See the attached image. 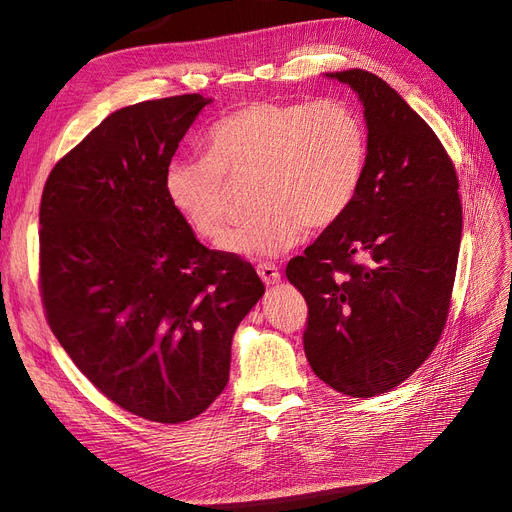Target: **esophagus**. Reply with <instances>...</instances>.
Wrapping results in <instances>:
<instances>
[{
  "label": "esophagus",
  "mask_w": 512,
  "mask_h": 512,
  "mask_svg": "<svg viewBox=\"0 0 512 512\" xmlns=\"http://www.w3.org/2000/svg\"><path fill=\"white\" fill-rule=\"evenodd\" d=\"M258 275H260V280L265 282L267 286H275V284H280V271H277V267L275 265H271V262H260L258 265Z\"/></svg>",
  "instance_id": "34e87169"
}]
</instances>
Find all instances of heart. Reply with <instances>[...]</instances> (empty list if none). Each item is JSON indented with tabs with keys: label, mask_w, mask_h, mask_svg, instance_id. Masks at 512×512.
Here are the masks:
<instances>
[{
	"label": "heart",
	"mask_w": 512,
	"mask_h": 512,
	"mask_svg": "<svg viewBox=\"0 0 512 512\" xmlns=\"http://www.w3.org/2000/svg\"><path fill=\"white\" fill-rule=\"evenodd\" d=\"M205 147L166 166L164 192L198 237L215 239L226 224L228 177L258 175L262 211L220 241L245 258L280 256L307 228L342 220L359 196L369 153L361 113L335 98L243 104L213 123Z\"/></svg>",
	"instance_id": "1"
}]
</instances>
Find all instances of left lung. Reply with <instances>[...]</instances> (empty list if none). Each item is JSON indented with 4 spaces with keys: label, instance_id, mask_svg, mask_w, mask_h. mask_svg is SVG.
Masks as SVG:
<instances>
[{
    "label": "left lung",
    "instance_id": "obj_1",
    "mask_svg": "<svg viewBox=\"0 0 512 512\" xmlns=\"http://www.w3.org/2000/svg\"><path fill=\"white\" fill-rule=\"evenodd\" d=\"M365 108L367 168L346 215L286 267L309 307L314 374L350 397L395 389L446 327L461 243L459 179L427 123L380 76L333 72Z\"/></svg>",
    "mask_w": 512,
    "mask_h": 512
}]
</instances>
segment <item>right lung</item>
<instances>
[{
    "label": "right lung",
    "instance_id": "obj_1",
    "mask_svg": "<svg viewBox=\"0 0 512 512\" xmlns=\"http://www.w3.org/2000/svg\"><path fill=\"white\" fill-rule=\"evenodd\" d=\"M209 102L119 108L53 166L40 200L46 322L100 393L153 423L213 404L232 335L265 294L250 262L200 243L164 192V170Z\"/></svg>",
    "mask_w": 512,
    "mask_h": 512
}]
</instances>
